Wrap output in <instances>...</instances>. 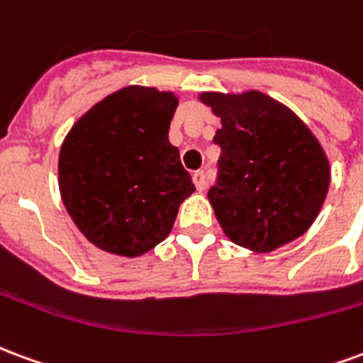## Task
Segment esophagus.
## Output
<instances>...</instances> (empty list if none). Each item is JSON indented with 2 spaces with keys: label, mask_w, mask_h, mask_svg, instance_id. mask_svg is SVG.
<instances>
[{
  "label": "esophagus",
  "mask_w": 363,
  "mask_h": 363,
  "mask_svg": "<svg viewBox=\"0 0 363 363\" xmlns=\"http://www.w3.org/2000/svg\"><path fill=\"white\" fill-rule=\"evenodd\" d=\"M193 184L197 187V191H205V187H207V176L203 172H195L193 174Z\"/></svg>",
  "instance_id": "esophagus-1"
}]
</instances>
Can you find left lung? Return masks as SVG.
I'll use <instances>...</instances> for the list:
<instances>
[{
	"instance_id": "left-lung-1",
	"label": "left lung",
	"mask_w": 363,
	"mask_h": 363,
	"mask_svg": "<svg viewBox=\"0 0 363 363\" xmlns=\"http://www.w3.org/2000/svg\"><path fill=\"white\" fill-rule=\"evenodd\" d=\"M220 118L218 185L208 191L230 242L269 253L303 236L321 213L329 158L303 121L261 91L201 92Z\"/></svg>"
}]
</instances>
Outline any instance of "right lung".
Returning a JSON list of instances; mask_svg holds the SVG:
<instances>
[{
	"instance_id": "right-lung-1",
	"label": "right lung",
	"mask_w": 363,
	"mask_h": 363,
	"mask_svg": "<svg viewBox=\"0 0 363 363\" xmlns=\"http://www.w3.org/2000/svg\"><path fill=\"white\" fill-rule=\"evenodd\" d=\"M172 91L129 84L104 96L65 135L57 184L71 220L98 250L141 257L172 232L193 191L168 129Z\"/></svg>"
}]
</instances>
